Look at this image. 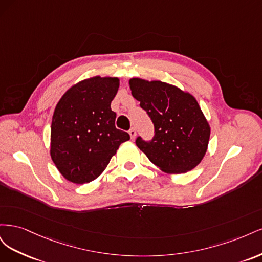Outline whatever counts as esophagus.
<instances>
[{
  "mask_svg": "<svg viewBox=\"0 0 262 262\" xmlns=\"http://www.w3.org/2000/svg\"><path fill=\"white\" fill-rule=\"evenodd\" d=\"M129 134H130L131 139H134V138H136V136H137V131H136V129H134V128H131V129L129 130Z\"/></svg>",
  "mask_w": 262,
  "mask_h": 262,
  "instance_id": "1",
  "label": "esophagus"
}]
</instances>
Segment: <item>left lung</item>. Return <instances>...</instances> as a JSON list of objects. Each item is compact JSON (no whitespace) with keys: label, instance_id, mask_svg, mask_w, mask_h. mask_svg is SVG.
<instances>
[{"label":"left lung","instance_id":"1","mask_svg":"<svg viewBox=\"0 0 262 262\" xmlns=\"http://www.w3.org/2000/svg\"><path fill=\"white\" fill-rule=\"evenodd\" d=\"M132 96L154 124V137L136 140L137 146L163 171L193 169L208 149L210 125L191 94L161 81L131 78Z\"/></svg>","mask_w":262,"mask_h":262}]
</instances>
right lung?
Returning <instances> with one entry per match:
<instances>
[{
  "label": "right lung",
  "instance_id": "add662e5",
  "mask_svg": "<svg viewBox=\"0 0 262 262\" xmlns=\"http://www.w3.org/2000/svg\"><path fill=\"white\" fill-rule=\"evenodd\" d=\"M118 87L117 77L87 78L71 87L55 107L50 155L69 181L82 185L96 179L130 139L116 128L117 115L110 107Z\"/></svg>",
  "mask_w": 262,
  "mask_h": 262
}]
</instances>
